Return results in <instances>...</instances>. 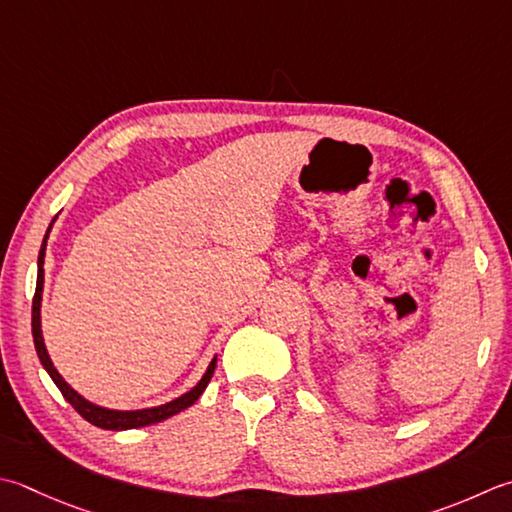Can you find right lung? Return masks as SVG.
I'll use <instances>...</instances> for the list:
<instances>
[{"label": "right lung", "mask_w": 512, "mask_h": 512, "mask_svg": "<svg viewBox=\"0 0 512 512\" xmlns=\"http://www.w3.org/2000/svg\"><path fill=\"white\" fill-rule=\"evenodd\" d=\"M53 226V224H50ZM50 226H48V233H50ZM48 233L44 237V244L39 248V259H37V288H35V297H33V342H35V350H37V357L42 366L48 370L50 379H53L55 386L62 390V395L66 402L73 406L79 415H82L86 422H90L97 428H104V430H128V428H142V426H150V424H157V422H164V419L173 417L177 413H182L188 406H193L199 395L204 393L210 377L215 373V364L217 359L210 362L208 370L204 373V377L199 379V384L195 388H190L186 395L173 399V402H168L164 406H157V408H144V410H110V408H102V406H95L86 402V399L75 393L73 388H70L64 377L57 373L53 362H50V357L46 353V346H44V337H42V319H39V308H42V288H44V255H46V239Z\"/></svg>", "instance_id": "1"}]
</instances>
